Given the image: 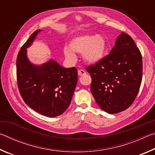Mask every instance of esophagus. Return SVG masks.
<instances>
[{
	"instance_id": "esophagus-1",
	"label": "esophagus",
	"mask_w": 155,
	"mask_h": 155,
	"mask_svg": "<svg viewBox=\"0 0 155 155\" xmlns=\"http://www.w3.org/2000/svg\"><path fill=\"white\" fill-rule=\"evenodd\" d=\"M78 74L79 76H83V75H85L86 74V72L85 71H84L83 70H78Z\"/></svg>"
}]
</instances>
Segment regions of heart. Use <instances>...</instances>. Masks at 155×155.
I'll return each instance as SVG.
<instances>
[{"mask_svg":"<svg viewBox=\"0 0 155 155\" xmlns=\"http://www.w3.org/2000/svg\"><path fill=\"white\" fill-rule=\"evenodd\" d=\"M69 48H64V54L69 61H77V56L74 53L83 54L86 62L94 64L103 59L106 49L104 38L101 35H84L77 37L70 41Z\"/></svg>","mask_w":155,"mask_h":155,"instance_id":"1","label":"heart"}]
</instances>
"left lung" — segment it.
<instances>
[{
    "label": "left lung",
    "instance_id": "obj_1",
    "mask_svg": "<svg viewBox=\"0 0 155 155\" xmlns=\"http://www.w3.org/2000/svg\"><path fill=\"white\" fill-rule=\"evenodd\" d=\"M85 69L91 78V93L103 111L117 114L134 102L142 80V58L128 34H120L110 53Z\"/></svg>",
    "mask_w": 155,
    "mask_h": 155
}]
</instances>
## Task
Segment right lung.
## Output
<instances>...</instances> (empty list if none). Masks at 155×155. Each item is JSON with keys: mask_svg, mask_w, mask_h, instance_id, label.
I'll list each match as a JSON object with an SVG mask.
<instances>
[{"mask_svg": "<svg viewBox=\"0 0 155 155\" xmlns=\"http://www.w3.org/2000/svg\"><path fill=\"white\" fill-rule=\"evenodd\" d=\"M40 31L37 30L31 34L18 54V87L28 107L45 116L56 117L70 105L78 80L77 70L75 67L63 68L53 60L40 66L31 64L26 48Z\"/></svg>", "mask_w": 155, "mask_h": 155, "instance_id": "right-lung-1", "label": "right lung"}]
</instances>
